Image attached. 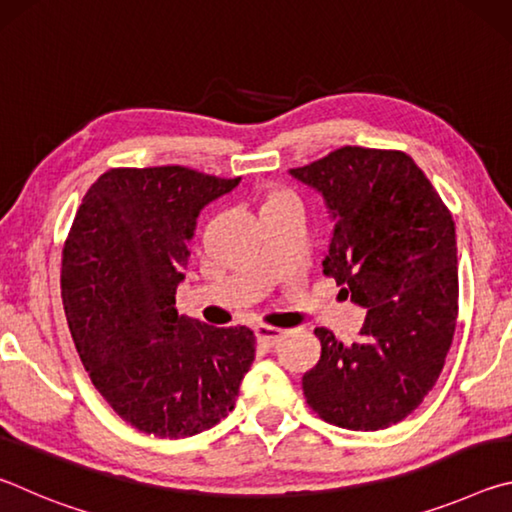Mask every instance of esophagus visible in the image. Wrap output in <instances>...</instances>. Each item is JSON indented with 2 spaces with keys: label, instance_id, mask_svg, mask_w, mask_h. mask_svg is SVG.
Returning <instances> with one entry per match:
<instances>
[{
  "label": "esophagus",
  "instance_id": "esophagus-1",
  "mask_svg": "<svg viewBox=\"0 0 512 512\" xmlns=\"http://www.w3.org/2000/svg\"><path fill=\"white\" fill-rule=\"evenodd\" d=\"M282 329H277V327H268V325H257L255 327V336H257V341L262 343V345H266V348H271V345H275L277 341L282 339Z\"/></svg>",
  "mask_w": 512,
  "mask_h": 512
}]
</instances>
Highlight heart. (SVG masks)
Segmentation results:
<instances>
[{
  "instance_id": "obj_1",
  "label": "heart",
  "mask_w": 512,
  "mask_h": 512,
  "mask_svg": "<svg viewBox=\"0 0 512 512\" xmlns=\"http://www.w3.org/2000/svg\"><path fill=\"white\" fill-rule=\"evenodd\" d=\"M282 198H293L289 192H273L271 198H268L266 203H275V201H282Z\"/></svg>"
}]
</instances>
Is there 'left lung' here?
I'll use <instances>...</instances> for the list:
<instances>
[{"label":"left lung","mask_w":512,"mask_h":512,"mask_svg":"<svg viewBox=\"0 0 512 512\" xmlns=\"http://www.w3.org/2000/svg\"><path fill=\"white\" fill-rule=\"evenodd\" d=\"M289 173L323 196L334 221L323 273L368 309L357 343L316 329L320 359L302 391L329 424L386 429L429 395L454 339V219L402 151L343 146Z\"/></svg>","instance_id":"left-lung-1"}]
</instances>
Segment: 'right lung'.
<instances>
[{
    "label": "right lung",
    "mask_w": 512,
    "mask_h": 512,
    "mask_svg": "<svg viewBox=\"0 0 512 512\" xmlns=\"http://www.w3.org/2000/svg\"><path fill=\"white\" fill-rule=\"evenodd\" d=\"M239 180L110 169L74 216L60 271L69 332L103 400L144 433L187 438L214 427L235 409L255 359L248 327H210L176 309L198 214Z\"/></svg>",
    "instance_id": "obj_1"
}]
</instances>
